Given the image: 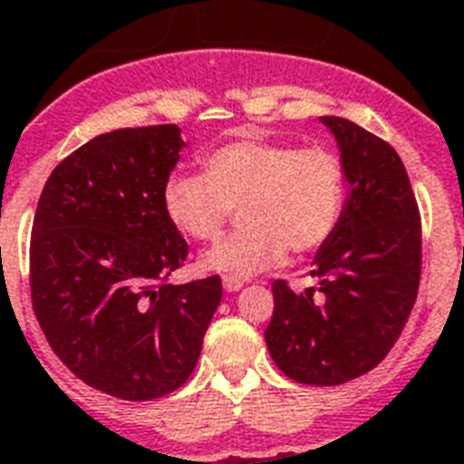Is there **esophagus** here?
I'll return each instance as SVG.
<instances>
[{"label": "esophagus", "instance_id": "1", "mask_svg": "<svg viewBox=\"0 0 464 464\" xmlns=\"http://www.w3.org/2000/svg\"><path fill=\"white\" fill-rule=\"evenodd\" d=\"M223 288L227 290V293H237V290L244 288V281L235 276H223Z\"/></svg>", "mask_w": 464, "mask_h": 464}]
</instances>
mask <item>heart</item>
<instances>
[{
  "instance_id": "heart-1",
  "label": "heart",
  "mask_w": 464,
  "mask_h": 464,
  "mask_svg": "<svg viewBox=\"0 0 464 464\" xmlns=\"http://www.w3.org/2000/svg\"><path fill=\"white\" fill-rule=\"evenodd\" d=\"M232 208L244 229L202 256L207 272L253 276L281 265L285 251H318L342 223L346 169L337 153L244 137L208 150L202 174H171L162 211L192 241H216Z\"/></svg>"
}]
</instances>
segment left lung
I'll return each mask as SVG.
<instances>
[{
	"instance_id": "1",
	"label": "left lung",
	"mask_w": 464,
	"mask_h": 464,
	"mask_svg": "<svg viewBox=\"0 0 464 464\" xmlns=\"http://www.w3.org/2000/svg\"><path fill=\"white\" fill-rule=\"evenodd\" d=\"M342 150L348 199L342 223L314 260L318 288L272 283L269 355L297 383L339 385L367 374L400 337L420 283V211L391 143L323 116Z\"/></svg>"
}]
</instances>
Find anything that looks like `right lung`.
<instances>
[{
    "label": "right lung",
    "mask_w": 464,
    "mask_h": 464,
    "mask_svg": "<svg viewBox=\"0 0 464 464\" xmlns=\"http://www.w3.org/2000/svg\"><path fill=\"white\" fill-rule=\"evenodd\" d=\"M183 146L176 125L100 134L53 169L36 204V321L73 374L118 400L181 388L223 297L220 276L167 283L188 257L162 211Z\"/></svg>",
    "instance_id": "1"
}]
</instances>
